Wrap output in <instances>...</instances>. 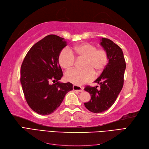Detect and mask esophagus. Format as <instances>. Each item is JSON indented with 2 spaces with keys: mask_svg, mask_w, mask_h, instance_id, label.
<instances>
[{
  "mask_svg": "<svg viewBox=\"0 0 149 149\" xmlns=\"http://www.w3.org/2000/svg\"><path fill=\"white\" fill-rule=\"evenodd\" d=\"M73 90L74 91H77L79 92H83V88H82L81 86H77V85H73Z\"/></svg>",
  "mask_w": 149,
  "mask_h": 149,
  "instance_id": "1",
  "label": "esophagus"
}]
</instances>
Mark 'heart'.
<instances>
[{"label":"heart","instance_id":"obj_1","mask_svg":"<svg viewBox=\"0 0 149 149\" xmlns=\"http://www.w3.org/2000/svg\"><path fill=\"white\" fill-rule=\"evenodd\" d=\"M84 58V69H71L66 71L67 81L76 85H82L92 81L96 74H100L107 65L108 55L104 49H97L96 47L88 43L79 45L71 49L65 48L58 56L60 65L64 68H69L75 63V56Z\"/></svg>","mask_w":149,"mask_h":149}]
</instances>
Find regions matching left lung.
<instances>
[{"label":"left lung","mask_w":149,"mask_h":149,"mask_svg":"<svg viewBox=\"0 0 149 149\" xmlns=\"http://www.w3.org/2000/svg\"><path fill=\"white\" fill-rule=\"evenodd\" d=\"M101 45L107 53L109 62L94 81L100 84V88L97 89L98 86L84 88L91 95V100L84 103V106L94 113L102 112L114 104L123 87L126 67L124 54L119 46L105 38H102Z\"/></svg>","instance_id":"1"}]
</instances>
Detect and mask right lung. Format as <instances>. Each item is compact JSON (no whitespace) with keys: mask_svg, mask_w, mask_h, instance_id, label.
<instances>
[{"mask_svg":"<svg viewBox=\"0 0 149 149\" xmlns=\"http://www.w3.org/2000/svg\"><path fill=\"white\" fill-rule=\"evenodd\" d=\"M63 39L49 35L40 40L29 49L21 66L20 82L26 101L40 115L55 111L66 94L73 90V84L58 81L63 76L58 56L67 45Z\"/></svg>","mask_w":149,"mask_h":149,"instance_id":"add662e5","label":"right lung"}]
</instances>
